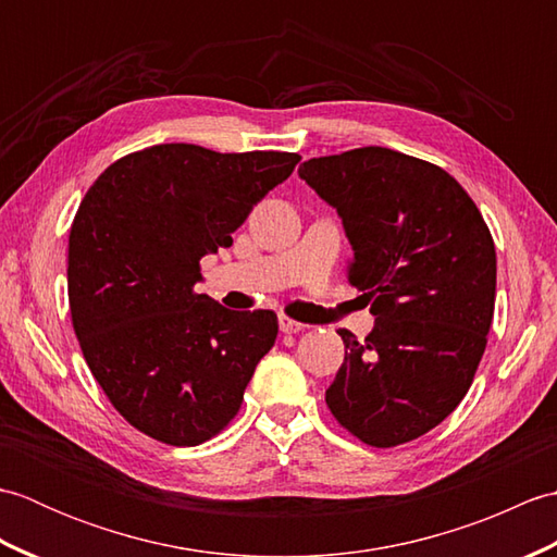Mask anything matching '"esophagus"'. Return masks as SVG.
<instances>
[{"mask_svg": "<svg viewBox=\"0 0 557 557\" xmlns=\"http://www.w3.org/2000/svg\"><path fill=\"white\" fill-rule=\"evenodd\" d=\"M306 325L304 323H299V321H292V318H287V315H280V330L285 335H297V333H301Z\"/></svg>", "mask_w": 557, "mask_h": 557, "instance_id": "1", "label": "esophagus"}]
</instances>
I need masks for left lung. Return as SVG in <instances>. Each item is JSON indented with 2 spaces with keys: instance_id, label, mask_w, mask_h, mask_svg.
<instances>
[{
  "instance_id": "left-lung-1",
  "label": "left lung",
  "mask_w": 557,
  "mask_h": 557,
  "mask_svg": "<svg viewBox=\"0 0 557 557\" xmlns=\"http://www.w3.org/2000/svg\"><path fill=\"white\" fill-rule=\"evenodd\" d=\"M299 176L337 210L351 244L347 280L371 301L363 342L339 330L345 363L325 401L371 447L429 433L465 399L495 309V246L445 170L366 146L311 158Z\"/></svg>"
}]
</instances>
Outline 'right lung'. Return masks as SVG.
Instances as JSON below:
<instances>
[{"mask_svg":"<svg viewBox=\"0 0 557 557\" xmlns=\"http://www.w3.org/2000/svg\"><path fill=\"white\" fill-rule=\"evenodd\" d=\"M299 160L162 144L112 162L81 200L69 234L71 323L90 373L140 433L191 447L239 411L277 315L196 294L200 258L232 246Z\"/></svg>","mask_w":557,"mask_h":557,"instance_id":"1","label":"right lung"}]
</instances>
